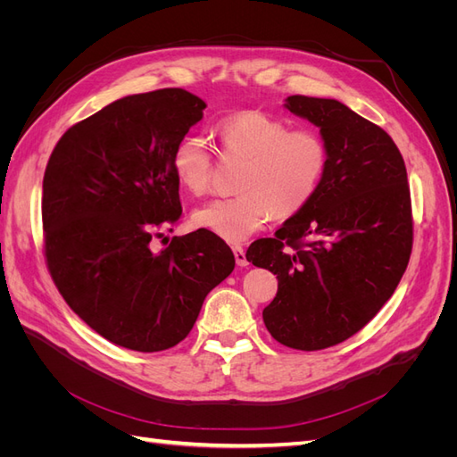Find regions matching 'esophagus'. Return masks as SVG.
Instances as JSON below:
<instances>
[{
  "label": "esophagus",
  "mask_w": 457,
  "mask_h": 457,
  "mask_svg": "<svg viewBox=\"0 0 457 457\" xmlns=\"http://www.w3.org/2000/svg\"><path fill=\"white\" fill-rule=\"evenodd\" d=\"M232 252H234V259H237V265L238 267H247V259H245V252L242 245H232Z\"/></svg>",
  "instance_id": "esophagus-1"
}]
</instances>
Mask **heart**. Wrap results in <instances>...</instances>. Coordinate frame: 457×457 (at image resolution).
Masks as SVG:
<instances>
[{"label": "heart", "instance_id": "heart-1", "mask_svg": "<svg viewBox=\"0 0 457 457\" xmlns=\"http://www.w3.org/2000/svg\"><path fill=\"white\" fill-rule=\"evenodd\" d=\"M223 156L242 160L240 195L205 204L192 223L227 242H242L265 228L272 217H294L320 190L329 148L316 129L299 128L259 110H244L217 121ZM175 179L192 196H204L213 183V156L198 135H187L171 154Z\"/></svg>", "mask_w": 457, "mask_h": 457}]
</instances>
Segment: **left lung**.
I'll use <instances>...</instances> for the list:
<instances>
[{
	"instance_id": "8db88e82",
	"label": "left lung",
	"mask_w": 457,
	"mask_h": 457,
	"mask_svg": "<svg viewBox=\"0 0 457 457\" xmlns=\"http://www.w3.org/2000/svg\"><path fill=\"white\" fill-rule=\"evenodd\" d=\"M286 108L320 128L328 173L305 210L255 240L245 259L278 278L262 311L270 336L320 351L361 331L395 294L413 244L410 185L389 133L349 106L292 95Z\"/></svg>"
}]
</instances>
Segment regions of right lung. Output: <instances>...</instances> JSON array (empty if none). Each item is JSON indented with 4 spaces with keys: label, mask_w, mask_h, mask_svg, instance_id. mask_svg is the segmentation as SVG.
Listing matches in <instances>:
<instances>
[{
    "label": "right lung",
    "mask_w": 457,
    "mask_h": 457,
    "mask_svg": "<svg viewBox=\"0 0 457 457\" xmlns=\"http://www.w3.org/2000/svg\"><path fill=\"white\" fill-rule=\"evenodd\" d=\"M204 108L179 87L123 96L74 123L49 156L41 192L49 274L68 307L120 347H175L234 269L230 247L210 230L152 250L181 219L171 154Z\"/></svg>",
    "instance_id": "right-lung-1"
}]
</instances>
